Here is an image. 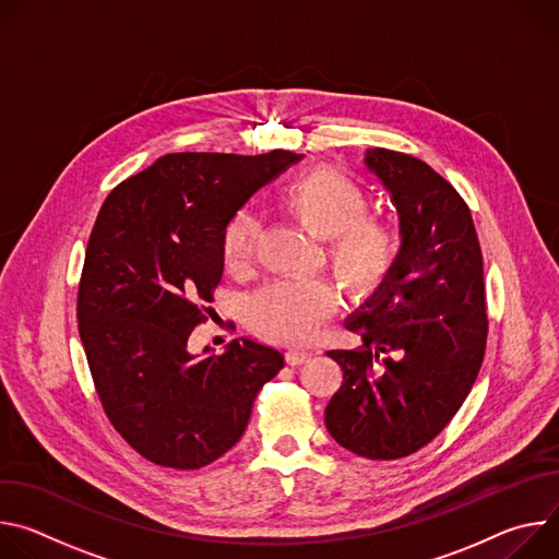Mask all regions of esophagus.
I'll use <instances>...</instances> for the list:
<instances>
[{"label":"esophagus","mask_w":559,"mask_h":559,"mask_svg":"<svg viewBox=\"0 0 559 559\" xmlns=\"http://www.w3.org/2000/svg\"><path fill=\"white\" fill-rule=\"evenodd\" d=\"M309 358H311V354H309V352H302V349H289V352L285 354V360H287V365H292V367H298V365L307 362Z\"/></svg>","instance_id":"esophagus-1"}]
</instances>
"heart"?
<instances>
[{"label":"heart","mask_w":559,"mask_h":559,"mask_svg":"<svg viewBox=\"0 0 559 559\" xmlns=\"http://www.w3.org/2000/svg\"><path fill=\"white\" fill-rule=\"evenodd\" d=\"M281 210L311 238L325 241V263L354 302L369 300L401 259L403 238L391 221L369 216V197L347 175L313 168L278 197ZM259 221L238 212L223 231V261L231 274H248L257 254ZM336 294L325 281L274 283L248 307L250 325L267 341L309 343L336 311Z\"/></svg>","instance_id":"heart-1"}]
</instances>
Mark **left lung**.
<instances>
[{"label": "left lung", "mask_w": 559, "mask_h": 559, "mask_svg": "<svg viewBox=\"0 0 559 559\" xmlns=\"http://www.w3.org/2000/svg\"><path fill=\"white\" fill-rule=\"evenodd\" d=\"M365 166L395 205L403 248L386 283L347 318L362 345L328 352L343 384L325 425L352 453L395 460L449 425L483 367V250L464 199L420 158L369 147Z\"/></svg>", "instance_id": "8db88e82"}]
</instances>
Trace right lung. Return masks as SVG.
Returning a JSON list of instances; mask_svg holds the SVG:
<instances>
[{
	"mask_svg": "<svg viewBox=\"0 0 559 559\" xmlns=\"http://www.w3.org/2000/svg\"><path fill=\"white\" fill-rule=\"evenodd\" d=\"M302 154L175 152L119 183L95 221L76 321L106 416L154 464L201 468L241 440L285 365L257 341L188 352L223 276L229 218Z\"/></svg>",
	"mask_w": 559,
	"mask_h": 559,
	"instance_id": "right-lung-1",
	"label": "right lung"
}]
</instances>
